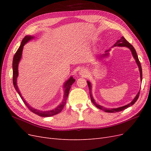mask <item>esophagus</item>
<instances>
[{
    "label": "esophagus",
    "mask_w": 151,
    "mask_h": 151,
    "mask_svg": "<svg viewBox=\"0 0 151 151\" xmlns=\"http://www.w3.org/2000/svg\"><path fill=\"white\" fill-rule=\"evenodd\" d=\"M88 70L87 69H86L85 68H81L79 71V74L81 76H86L87 74H88Z\"/></svg>",
    "instance_id": "obj_1"
}]
</instances>
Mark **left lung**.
Listing matches in <instances>:
<instances>
[{
  "label": "left lung",
  "mask_w": 151,
  "mask_h": 151,
  "mask_svg": "<svg viewBox=\"0 0 151 151\" xmlns=\"http://www.w3.org/2000/svg\"><path fill=\"white\" fill-rule=\"evenodd\" d=\"M126 47L127 48H129L130 51L132 53V55H133L134 59L135 60V62L137 63V64L138 67H139V71H140V81H142V67H141V65H140V63L139 62V58H138V56H137V52L135 51V48H134V47L132 46V45L129 43L127 41L125 40V38L123 37V36H122V37H121V38L120 40H118L117 42L114 44V45L113 47H111V48L113 47ZM109 50H106V51H105V53L102 54V55H99V56L97 58H98L99 59L100 58H105V57H107L108 55H109ZM87 83H88V87H89V94H90V97H91V101H92V103L95 105L96 106L97 108H98L99 109H101V110L105 111V112H107V113H115V112H118V111H123L125 109L127 108L128 107H129L130 106H132L136 101L139 98V94H140V91H139L137 94L136 95V96L134 98V99L132 100V101H131V103H130L129 104H128L127 105H125V106H121V107H118V108H105L103 106H101V105H99L98 104H97L96 103L95 100L94 99L93 96H92V93H91V84L90 82L89 81H87Z\"/></svg>",
  "instance_id": "left-lung-1"
}]
</instances>
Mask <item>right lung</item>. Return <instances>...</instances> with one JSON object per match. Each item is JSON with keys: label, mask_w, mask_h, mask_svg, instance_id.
Returning a JSON list of instances; mask_svg holds the SVG:
<instances>
[{"label": "right lung", "mask_w": 151, "mask_h": 151, "mask_svg": "<svg viewBox=\"0 0 151 151\" xmlns=\"http://www.w3.org/2000/svg\"><path fill=\"white\" fill-rule=\"evenodd\" d=\"M34 38H35L34 36H31V35L26 36L25 37L23 38V40H22L20 47L17 50V52L15 53L14 56L13 62H12L13 84H14V88L16 90L17 93L19 94V95L20 96V97L21 98L22 100L23 101L24 104L26 105V106L29 109V110H31L33 113L36 114V115H38L40 116H43V117L52 116H53L55 115H57V114H58V113H59L62 111V110L63 109V107H64L65 104L66 100H67V96H68V93H69L70 89L71 88V86L73 83H74L76 80L74 78H73L72 76H71L70 77H69V79H68L65 82L64 84H63V89H64L63 99L62 100V102L55 109H52V110H48V111H40V110H38V109H35L34 108L29 106V104L25 101V100L23 98V97H22L21 96V94L20 93L19 89V88H18L17 85V77H18V65H19V63L21 60V57H22V50H23V47H24V45L26 43H28L29 41H30L32 39H33Z\"/></svg>", "instance_id": "obj_1"}]
</instances>
